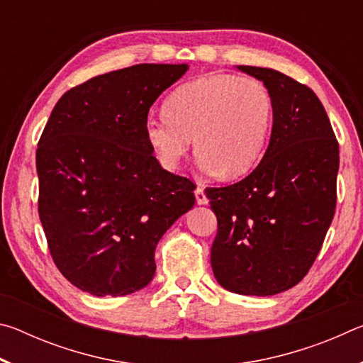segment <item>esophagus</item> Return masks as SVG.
I'll return each mask as SVG.
<instances>
[{"label":"esophagus","instance_id":"34e87169","mask_svg":"<svg viewBox=\"0 0 363 363\" xmlns=\"http://www.w3.org/2000/svg\"><path fill=\"white\" fill-rule=\"evenodd\" d=\"M195 201H196V205H208V199L205 195L203 187H196L195 189Z\"/></svg>","mask_w":363,"mask_h":363}]
</instances>
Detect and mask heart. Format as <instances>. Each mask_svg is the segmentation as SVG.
<instances>
[{
    "label": "heart",
    "instance_id": "1",
    "mask_svg": "<svg viewBox=\"0 0 363 363\" xmlns=\"http://www.w3.org/2000/svg\"><path fill=\"white\" fill-rule=\"evenodd\" d=\"M274 123V99L259 79L206 75L168 96L164 113L144 123L147 144L164 169L179 168L192 145L199 167L232 179L256 167Z\"/></svg>",
    "mask_w": 363,
    "mask_h": 363
}]
</instances>
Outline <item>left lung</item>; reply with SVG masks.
<instances>
[{"mask_svg": "<svg viewBox=\"0 0 363 363\" xmlns=\"http://www.w3.org/2000/svg\"><path fill=\"white\" fill-rule=\"evenodd\" d=\"M237 69L269 89L274 123L261 163L245 179L205 190L218 218L211 267L227 291L272 296L298 285L322 248L340 149L314 91L274 69Z\"/></svg>", "mask_w": 363, "mask_h": 363, "instance_id": "8db88e82", "label": "left lung"}]
</instances>
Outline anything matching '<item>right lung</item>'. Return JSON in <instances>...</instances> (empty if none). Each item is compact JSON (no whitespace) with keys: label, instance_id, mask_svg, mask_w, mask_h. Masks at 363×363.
Here are the masks:
<instances>
[{"label":"right lung","instance_id":"1","mask_svg":"<svg viewBox=\"0 0 363 363\" xmlns=\"http://www.w3.org/2000/svg\"><path fill=\"white\" fill-rule=\"evenodd\" d=\"M187 64H139L60 97L36 150L38 211L64 277L94 296H126L155 274V248L192 210L195 186L163 169L144 136L152 104Z\"/></svg>","mask_w":363,"mask_h":363}]
</instances>
